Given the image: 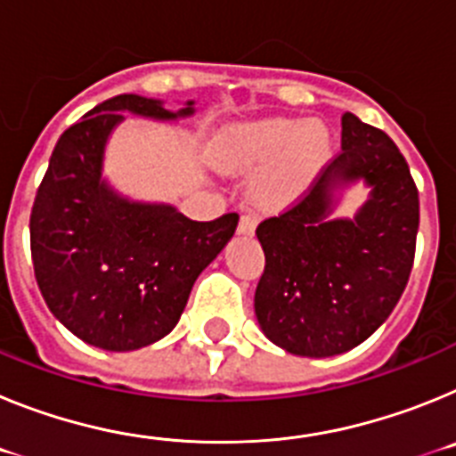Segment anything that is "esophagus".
I'll use <instances>...</instances> for the list:
<instances>
[{"label": "esophagus", "instance_id": "34e87169", "mask_svg": "<svg viewBox=\"0 0 456 456\" xmlns=\"http://www.w3.org/2000/svg\"><path fill=\"white\" fill-rule=\"evenodd\" d=\"M256 225H257L256 216L244 215L240 219V225H237V232H240V235H253V232H256Z\"/></svg>", "mask_w": 456, "mask_h": 456}]
</instances>
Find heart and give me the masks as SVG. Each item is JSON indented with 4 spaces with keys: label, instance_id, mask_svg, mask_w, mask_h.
<instances>
[{
    "label": "heart",
    "instance_id": "obj_1",
    "mask_svg": "<svg viewBox=\"0 0 456 456\" xmlns=\"http://www.w3.org/2000/svg\"><path fill=\"white\" fill-rule=\"evenodd\" d=\"M331 148V134L320 120L297 123L294 118H263L232 125L219 134L212 162L221 171H251L269 164L257 178L256 196L267 205L297 199L315 178Z\"/></svg>",
    "mask_w": 456,
    "mask_h": 456
}]
</instances>
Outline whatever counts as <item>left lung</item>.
<instances>
[{"label": "left lung", "instance_id": "left-lung-1", "mask_svg": "<svg viewBox=\"0 0 456 456\" xmlns=\"http://www.w3.org/2000/svg\"><path fill=\"white\" fill-rule=\"evenodd\" d=\"M342 152L301 203L257 225L265 273L256 317L265 336L297 356H338L388 320L413 267L418 189L388 134L342 116ZM356 183L369 199L333 217Z\"/></svg>", "mask_w": 456, "mask_h": 456}]
</instances>
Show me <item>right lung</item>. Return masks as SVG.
Wrapping results in <instances>:
<instances>
[{"label": "right lung", "instance_id": "obj_1", "mask_svg": "<svg viewBox=\"0 0 456 456\" xmlns=\"http://www.w3.org/2000/svg\"><path fill=\"white\" fill-rule=\"evenodd\" d=\"M125 114L178 123L196 114L123 93L56 141L31 209V257L52 315L79 340L134 352L178 324L196 278L235 235L240 216L191 221L171 203L134 200L109 183L104 152Z\"/></svg>", "mask_w": 456, "mask_h": 456}]
</instances>
